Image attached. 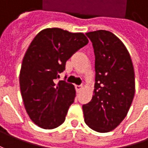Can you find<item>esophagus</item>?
<instances>
[{"instance_id":"obj_1","label":"esophagus","mask_w":148,"mask_h":148,"mask_svg":"<svg viewBox=\"0 0 148 148\" xmlns=\"http://www.w3.org/2000/svg\"><path fill=\"white\" fill-rule=\"evenodd\" d=\"M75 88H76L77 92H79V91L82 89V86H81V85H76V86H75Z\"/></svg>"}]
</instances>
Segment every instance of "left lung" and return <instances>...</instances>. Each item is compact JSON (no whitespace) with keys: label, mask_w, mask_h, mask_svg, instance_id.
<instances>
[{"label":"left lung","mask_w":148,"mask_h":148,"mask_svg":"<svg viewBox=\"0 0 148 148\" xmlns=\"http://www.w3.org/2000/svg\"><path fill=\"white\" fill-rule=\"evenodd\" d=\"M95 53L94 95L82 105L85 122L91 129L107 133L126 117L135 93L133 62L128 50L114 34L89 32Z\"/></svg>","instance_id":"left-lung-1"}]
</instances>
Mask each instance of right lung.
I'll return each mask as SVG.
<instances>
[{
  "instance_id": "right-lung-1",
  "label": "right lung",
  "mask_w": 148,
  "mask_h": 148,
  "mask_svg": "<svg viewBox=\"0 0 148 148\" xmlns=\"http://www.w3.org/2000/svg\"><path fill=\"white\" fill-rule=\"evenodd\" d=\"M88 42L82 33L52 28L39 32L27 49L20 73V91L27 114L38 127L53 129L65 121L76 90L71 83L57 80L66 61Z\"/></svg>"
}]
</instances>
